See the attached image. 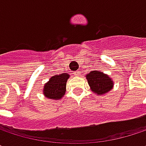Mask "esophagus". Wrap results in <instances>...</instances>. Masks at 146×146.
Here are the masks:
<instances>
[{"label":"esophagus","mask_w":146,"mask_h":146,"mask_svg":"<svg viewBox=\"0 0 146 146\" xmlns=\"http://www.w3.org/2000/svg\"><path fill=\"white\" fill-rule=\"evenodd\" d=\"M73 75L74 76H79L80 75V71H75V72H73Z\"/></svg>","instance_id":"1"}]
</instances>
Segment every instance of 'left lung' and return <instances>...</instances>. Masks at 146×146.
<instances>
[{
  "label": "left lung",
  "instance_id": "obj_1",
  "mask_svg": "<svg viewBox=\"0 0 146 146\" xmlns=\"http://www.w3.org/2000/svg\"><path fill=\"white\" fill-rule=\"evenodd\" d=\"M91 90L97 95H104L110 91L113 86L111 78L100 71H92L86 75Z\"/></svg>",
  "mask_w": 146,
  "mask_h": 146
}]
</instances>
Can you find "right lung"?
Listing matches in <instances>:
<instances>
[{
  "label": "right lung",
  "mask_w": 146,
  "mask_h": 146,
  "mask_svg": "<svg viewBox=\"0 0 146 146\" xmlns=\"http://www.w3.org/2000/svg\"><path fill=\"white\" fill-rule=\"evenodd\" d=\"M69 75L64 73L52 76L44 86V95L49 99H61L66 92V83Z\"/></svg>",
  "instance_id": "add662e5"
}]
</instances>
